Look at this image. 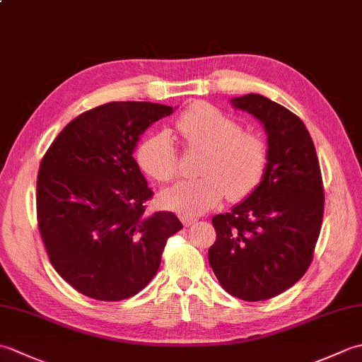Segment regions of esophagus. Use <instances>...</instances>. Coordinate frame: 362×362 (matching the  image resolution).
<instances>
[{
    "instance_id": "1",
    "label": "esophagus",
    "mask_w": 362,
    "mask_h": 362,
    "mask_svg": "<svg viewBox=\"0 0 362 362\" xmlns=\"http://www.w3.org/2000/svg\"><path fill=\"white\" fill-rule=\"evenodd\" d=\"M180 221H182V224L185 226V227H189V226H193L194 222L197 221V218H194V216H187V214H182L180 216Z\"/></svg>"
}]
</instances>
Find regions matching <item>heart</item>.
<instances>
[{"mask_svg":"<svg viewBox=\"0 0 362 362\" xmlns=\"http://www.w3.org/2000/svg\"><path fill=\"white\" fill-rule=\"evenodd\" d=\"M189 149L204 151L196 180H183L161 193L168 209L199 214L218 205L227 194L230 201L247 197L263 180L269 148L263 136L243 126L218 107L196 103L183 110L174 124ZM136 161L151 179L168 183L177 175V152L166 132L144 138Z\"/></svg>","mask_w":362,"mask_h":362,"instance_id":"b5f03b06","label":"heart"}]
</instances>
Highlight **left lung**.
I'll use <instances>...</instances> for the list:
<instances>
[{"instance_id":"left-lung-1","label":"left lung","mask_w":362,"mask_h":362,"mask_svg":"<svg viewBox=\"0 0 362 362\" xmlns=\"http://www.w3.org/2000/svg\"><path fill=\"white\" fill-rule=\"evenodd\" d=\"M232 103L264 124L269 163L244 202L211 219L216 241L209 261L228 294L261 302L308 271L324 218V182L311 135L296 113L255 93Z\"/></svg>"}]
</instances>
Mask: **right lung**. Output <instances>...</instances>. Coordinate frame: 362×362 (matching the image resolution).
<instances>
[{
	"label": "right lung",
	"instance_id": "1",
	"mask_svg": "<svg viewBox=\"0 0 362 362\" xmlns=\"http://www.w3.org/2000/svg\"><path fill=\"white\" fill-rule=\"evenodd\" d=\"M173 107L109 103L79 115L46 151L37 175V224L52 267L90 298L118 302L156 275L173 211L146 213L153 193L132 152Z\"/></svg>",
	"mask_w": 362,
	"mask_h": 362
}]
</instances>
